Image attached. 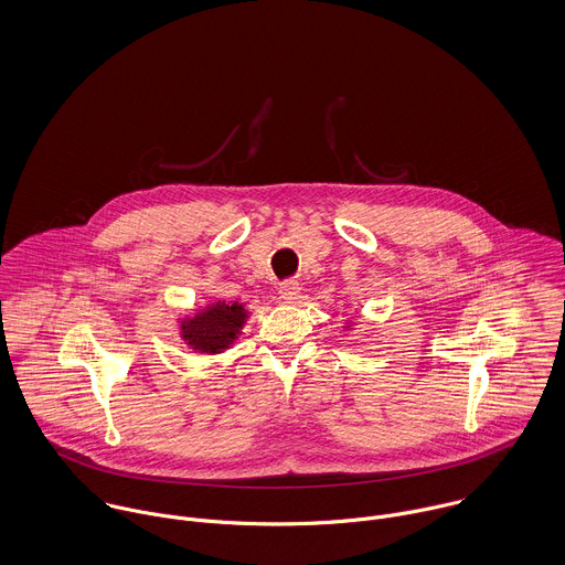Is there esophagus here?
Segmentation results:
<instances>
[{"instance_id": "obj_1", "label": "esophagus", "mask_w": 565, "mask_h": 565, "mask_svg": "<svg viewBox=\"0 0 565 565\" xmlns=\"http://www.w3.org/2000/svg\"><path fill=\"white\" fill-rule=\"evenodd\" d=\"M300 282L298 280H294V278H287V280H282L280 282V296H282V300H287V302H296L298 298H300Z\"/></svg>"}]
</instances>
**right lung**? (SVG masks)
Returning <instances> with one entry per match:
<instances>
[{"mask_svg": "<svg viewBox=\"0 0 565 565\" xmlns=\"http://www.w3.org/2000/svg\"><path fill=\"white\" fill-rule=\"evenodd\" d=\"M245 309L239 302H217L200 311L195 318L182 322V337L200 352H222L228 348L245 322Z\"/></svg>", "mask_w": 565, "mask_h": 565, "instance_id": "obj_1", "label": "right lung"}]
</instances>
